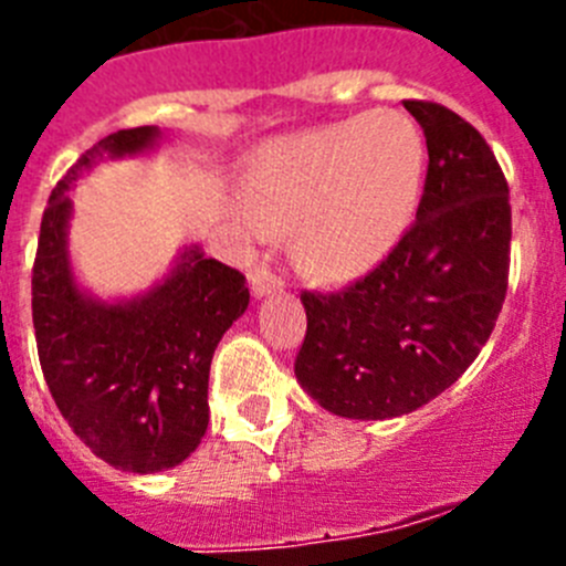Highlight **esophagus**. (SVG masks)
<instances>
[{"label":"esophagus","instance_id":"34e87169","mask_svg":"<svg viewBox=\"0 0 566 566\" xmlns=\"http://www.w3.org/2000/svg\"><path fill=\"white\" fill-rule=\"evenodd\" d=\"M249 283H252V292L258 294V297H263V294H274V292H283V286H286V280H283V274L274 272L269 263H258V266H252V274H249Z\"/></svg>","mask_w":566,"mask_h":566}]
</instances>
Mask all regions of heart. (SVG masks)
<instances>
[{
	"label": "heart",
	"instance_id": "obj_1",
	"mask_svg": "<svg viewBox=\"0 0 566 566\" xmlns=\"http://www.w3.org/2000/svg\"><path fill=\"white\" fill-rule=\"evenodd\" d=\"M422 144L408 118L371 113L266 144L243 192L269 223L297 221L300 258L345 280L371 269L399 240L419 198Z\"/></svg>",
	"mask_w": 566,
	"mask_h": 566
}]
</instances>
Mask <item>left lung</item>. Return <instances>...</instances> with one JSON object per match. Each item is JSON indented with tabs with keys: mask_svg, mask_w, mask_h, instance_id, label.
<instances>
[{
	"mask_svg": "<svg viewBox=\"0 0 566 566\" xmlns=\"http://www.w3.org/2000/svg\"><path fill=\"white\" fill-rule=\"evenodd\" d=\"M428 144L417 221L363 277L303 292L300 385L348 419L411 413L451 388L493 334L510 274V187L473 124L408 98Z\"/></svg>",
	"mask_w": 566,
	"mask_h": 566,
	"instance_id": "left-lung-1",
	"label": "left lung"
}]
</instances>
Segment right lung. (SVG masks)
I'll return each instance as SVG.
<instances>
[{
    "instance_id": "1",
    "label": "right lung",
    "mask_w": 566,
    "mask_h": 566,
    "mask_svg": "<svg viewBox=\"0 0 566 566\" xmlns=\"http://www.w3.org/2000/svg\"><path fill=\"white\" fill-rule=\"evenodd\" d=\"M155 138V127L118 129L67 169L44 207L30 277L53 402L90 451L129 473L175 468L201 444L212 354L249 306L247 277L198 247L181 254L161 286L118 306L96 303L73 283L67 189L102 155L142 153Z\"/></svg>"
}]
</instances>
